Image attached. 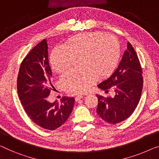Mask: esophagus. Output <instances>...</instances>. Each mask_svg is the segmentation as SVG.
Segmentation results:
<instances>
[{"label": "esophagus", "mask_w": 159, "mask_h": 159, "mask_svg": "<svg viewBox=\"0 0 159 159\" xmlns=\"http://www.w3.org/2000/svg\"><path fill=\"white\" fill-rule=\"evenodd\" d=\"M82 98H83V95H77V97H75V101H76V102H77V101L80 100V99H82Z\"/></svg>", "instance_id": "1"}]
</instances>
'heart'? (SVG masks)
<instances>
[{
  "label": "heart",
  "instance_id": "b5f03b06",
  "mask_svg": "<svg viewBox=\"0 0 159 159\" xmlns=\"http://www.w3.org/2000/svg\"><path fill=\"white\" fill-rule=\"evenodd\" d=\"M121 57L119 41L104 32L77 34L66 41L65 46L52 50L50 62L55 72H62L80 59V70H70L61 75L60 83L66 92L79 94L84 92L97 79L111 75Z\"/></svg>",
  "mask_w": 159,
  "mask_h": 159
}]
</instances>
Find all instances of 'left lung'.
I'll use <instances>...</instances> for the list:
<instances>
[{"instance_id": "left-lung-1", "label": "left lung", "mask_w": 159, "mask_h": 159, "mask_svg": "<svg viewBox=\"0 0 159 159\" xmlns=\"http://www.w3.org/2000/svg\"><path fill=\"white\" fill-rule=\"evenodd\" d=\"M139 57L130 42L120 62L113 74L98 86L107 93L110 89L114 97L97 95V112L103 120L117 124L132 115L141 97L143 78Z\"/></svg>"}]
</instances>
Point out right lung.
Masks as SVG:
<instances>
[{
  "label": "right lung",
  "instance_id": "add662e5",
  "mask_svg": "<svg viewBox=\"0 0 159 159\" xmlns=\"http://www.w3.org/2000/svg\"><path fill=\"white\" fill-rule=\"evenodd\" d=\"M48 57L47 43L43 39L23 59L17 77V91L30 119L44 129L54 130L70 117L75 99L62 97L60 103L47 101L51 86L53 87Z\"/></svg>",
  "mask_w": 159,
  "mask_h": 159
}]
</instances>
